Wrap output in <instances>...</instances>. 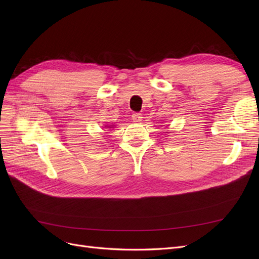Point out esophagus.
<instances>
[{
  "instance_id": "1",
  "label": "esophagus",
  "mask_w": 259,
  "mask_h": 259,
  "mask_svg": "<svg viewBox=\"0 0 259 259\" xmlns=\"http://www.w3.org/2000/svg\"><path fill=\"white\" fill-rule=\"evenodd\" d=\"M132 119L134 122H140L143 120V115H142V113H133Z\"/></svg>"
}]
</instances>
